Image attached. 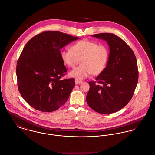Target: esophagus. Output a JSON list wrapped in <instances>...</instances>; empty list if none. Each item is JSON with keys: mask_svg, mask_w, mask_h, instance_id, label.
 Wrapping results in <instances>:
<instances>
[{"mask_svg": "<svg viewBox=\"0 0 155 155\" xmlns=\"http://www.w3.org/2000/svg\"><path fill=\"white\" fill-rule=\"evenodd\" d=\"M75 83L76 84H81V83H83V81H82L81 80L77 79V78H76V79L75 80Z\"/></svg>", "mask_w": 155, "mask_h": 155, "instance_id": "34e87169", "label": "esophagus"}]
</instances>
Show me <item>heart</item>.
Returning <instances> with one entry per match:
<instances>
[{
  "instance_id": "1",
  "label": "heart",
  "mask_w": 155,
  "mask_h": 155,
  "mask_svg": "<svg viewBox=\"0 0 155 155\" xmlns=\"http://www.w3.org/2000/svg\"><path fill=\"white\" fill-rule=\"evenodd\" d=\"M69 50L61 52L62 62L69 68H74L81 61V64L70 72V75L79 79L88 77L91 74L99 75L105 69L109 60L110 51L105 44L84 39L73 44Z\"/></svg>"
}]
</instances>
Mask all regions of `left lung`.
<instances>
[{
	"label": "left lung",
	"instance_id": "obj_1",
	"mask_svg": "<svg viewBox=\"0 0 155 155\" xmlns=\"http://www.w3.org/2000/svg\"><path fill=\"white\" fill-rule=\"evenodd\" d=\"M107 42L110 56L104 71L90 81L86 96L89 106L97 113L111 114L124 107L132 99L138 80L137 61L130 47L113 33L92 35Z\"/></svg>",
	"mask_w": 155,
	"mask_h": 155
}]
</instances>
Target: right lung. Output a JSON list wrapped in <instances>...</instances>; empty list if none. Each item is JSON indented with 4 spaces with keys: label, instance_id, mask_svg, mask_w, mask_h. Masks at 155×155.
Listing matches in <instances>:
<instances>
[{
    "label": "right lung",
    "instance_id": "add662e5",
    "mask_svg": "<svg viewBox=\"0 0 155 155\" xmlns=\"http://www.w3.org/2000/svg\"><path fill=\"white\" fill-rule=\"evenodd\" d=\"M78 39L61 31H44L25 46L17 64V84L23 98L33 108L54 111L68 99L75 80L61 79L67 69L61 49Z\"/></svg>",
    "mask_w": 155,
    "mask_h": 155
}]
</instances>
